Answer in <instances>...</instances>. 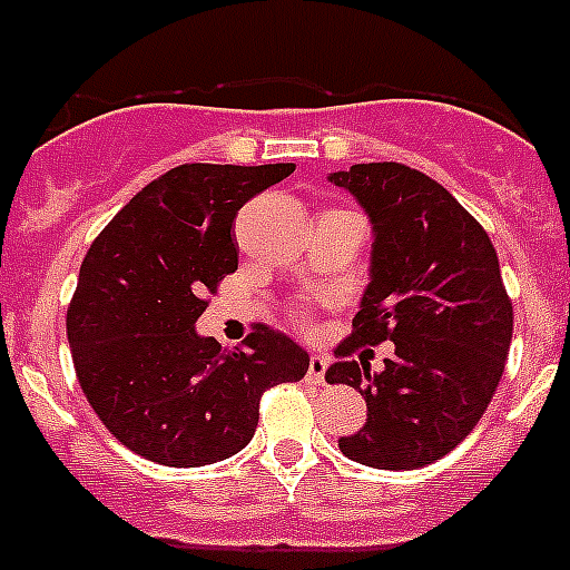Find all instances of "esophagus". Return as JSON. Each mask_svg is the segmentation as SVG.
Listing matches in <instances>:
<instances>
[{"label":"esophagus","instance_id":"obj_1","mask_svg":"<svg viewBox=\"0 0 570 570\" xmlns=\"http://www.w3.org/2000/svg\"><path fill=\"white\" fill-rule=\"evenodd\" d=\"M325 373H327V358L313 353L311 364H307V381H311V384H325Z\"/></svg>","mask_w":570,"mask_h":570}]
</instances>
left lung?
Here are the masks:
<instances>
[{
	"mask_svg": "<svg viewBox=\"0 0 570 570\" xmlns=\"http://www.w3.org/2000/svg\"><path fill=\"white\" fill-rule=\"evenodd\" d=\"M327 180L373 226L370 282L344 344H395L381 373L364 362L327 367L331 384L367 401L364 426L338 449L373 469H421L478 426L503 375L514 313L498 250L441 183L410 166L356 164Z\"/></svg>",
	"mask_w": 570,
	"mask_h": 570,
	"instance_id": "left-lung-1",
	"label": "left lung"
}]
</instances>
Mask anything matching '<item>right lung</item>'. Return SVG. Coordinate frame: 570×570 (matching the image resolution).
Returning a JSON list of instances; mask_svg holds the SVG:
<instances>
[{"instance_id":"add662e5","label":"right lung","mask_w":570,"mask_h":570,"mask_svg":"<svg viewBox=\"0 0 570 570\" xmlns=\"http://www.w3.org/2000/svg\"><path fill=\"white\" fill-rule=\"evenodd\" d=\"M294 164H186L132 197L90 245L67 311L83 395L135 455L208 466L257 432L259 395L305 379L311 356L259 327L223 350L195 322L203 296L237 268L234 217Z\"/></svg>"}]
</instances>
